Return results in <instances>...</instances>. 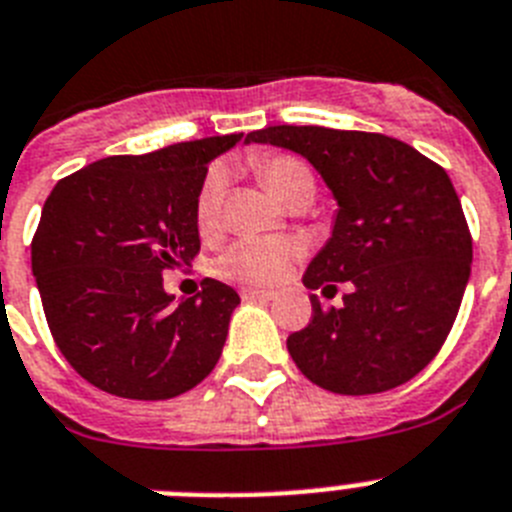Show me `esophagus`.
Listing matches in <instances>:
<instances>
[{
  "label": "esophagus",
  "mask_w": 512,
  "mask_h": 512,
  "mask_svg": "<svg viewBox=\"0 0 512 512\" xmlns=\"http://www.w3.org/2000/svg\"><path fill=\"white\" fill-rule=\"evenodd\" d=\"M242 296L244 299H265V302H270V299H273V291H265V289H244L242 291Z\"/></svg>",
  "instance_id": "obj_1"
}]
</instances>
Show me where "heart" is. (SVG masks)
I'll return each instance as SVG.
<instances>
[{"instance_id":"b5f03b06","label":"heart","mask_w":512,"mask_h":512,"mask_svg":"<svg viewBox=\"0 0 512 512\" xmlns=\"http://www.w3.org/2000/svg\"><path fill=\"white\" fill-rule=\"evenodd\" d=\"M257 174L263 176L268 190L283 205L302 192H315V176L304 161L294 156H263L255 161ZM223 195H226V169L213 166L205 174L203 187L197 192V226L200 231H213L221 221ZM296 242L289 239H239L216 260V270L223 278L244 283H273L286 273L291 257L296 255Z\"/></svg>"}]
</instances>
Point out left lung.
Instances as JSON below:
<instances>
[{
	"mask_svg": "<svg viewBox=\"0 0 512 512\" xmlns=\"http://www.w3.org/2000/svg\"><path fill=\"white\" fill-rule=\"evenodd\" d=\"M244 143L276 145L315 166L338 203L333 231L304 286L349 283L343 307L291 333V359L341 395L393 390L427 367L453 328L471 276V234L442 166L375 132L278 124Z\"/></svg>",
	"mask_w": 512,
	"mask_h": 512,
	"instance_id": "obj_1",
	"label": "left lung"
}]
</instances>
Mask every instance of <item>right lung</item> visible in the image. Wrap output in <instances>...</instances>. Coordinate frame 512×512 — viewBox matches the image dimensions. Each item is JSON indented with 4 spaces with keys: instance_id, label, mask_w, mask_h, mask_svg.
Listing matches in <instances>:
<instances>
[{
    "instance_id": "add662e5",
    "label": "right lung",
    "mask_w": 512,
    "mask_h": 512,
    "mask_svg": "<svg viewBox=\"0 0 512 512\" xmlns=\"http://www.w3.org/2000/svg\"><path fill=\"white\" fill-rule=\"evenodd\" d=\"M239 135L90 163L46 197L30 265L64 359L119 398L166 401L213 372L239 294L213 278L179 299L163 270L200 252L197 192Z\"/></svg>"
}]
</instances>
